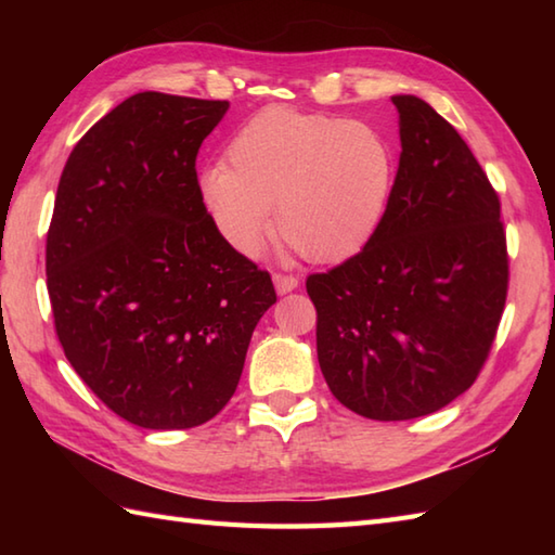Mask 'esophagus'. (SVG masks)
Returning a JSON list of instances; mask_svg holds the SVG:
<instances>
[{"mask_svg": "<svg viewBox=\"0 0 555 555\" xmlns=\"http://www.w3.org/2000/svg\"><path fill=\"white\" fill-rule=\"evenodd\" d=\"M274 288L279 296H286V293L298 288V276L293 274H274Z\"/></svg>", "mask_w": 555, "mask_h": 555, "instance_id": "34e87169", "label": "esophagus"}]
</instances>
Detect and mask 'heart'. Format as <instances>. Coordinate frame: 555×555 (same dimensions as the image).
<instances>
[{
	"mask_svg": "<svg viewBox=\"0 0 555 555\" xmlns=\"http://www.w3.org/2000/svg\"><path fill=\"white\" fill-rule=\"evenodd\" d=\"M209 164L197 193L229 247L257 255L271 227L298 255L336 264L370 243L393 185V152L364 121L271 107L253 116Z\"/></svg>",
	"mask_w": 555,
	"mask_h": 555,
	"instance_id": "obj_1",
	"label": "heart"
}]
</instances>
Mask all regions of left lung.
Returning a JSON list of instances; mask_svg holds the SVG:
<instances>
[{
	"label": "left lung",
	"mask_w": 555,
	"mask_h": 555,
	"mask_svg": "<svg viewBox=\"0 0 555 555\" xmlns=\"http://www.w3.org/2000/svg\"><path fill=\"white\" fill-rule=\"evenodd\" d=\"M400 162L370 243L308 276L332 393L379 422L446 408L475 384L508 296L501 203L473 150L415 95H393Z\"/></svg>",
	"instance_id": "left-lung-1"
}]
</instances>
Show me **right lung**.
<instances>
[{
  "mask_svg": "<svg viewBox=\"0 0 555 555\" xmlns=\"http://www.w3.org/2000/svg\"><path fill=\"white\" fill-rule=\"evenodd\" d=\"M227 100L138 92L90 128L59 179L47 291L70 367L143 429H191L229 403L267 271L223 243L195 159Z\"/></svg>",
  "mask_w": 555,
  "mask_h": 555,
  "instance_id": "right-lung-1",
  "label": "right lung"
}]
</instances>
